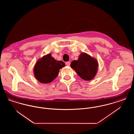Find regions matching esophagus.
Returning a JSON list of instances; mask_svg holds the SVG:
<instances>
[{
	"label": "esophagus",
	"mask_w": 134,
	"mask_h": 134,
	"mask_svg": "<svg viewBox=\"0 0 134 134\" xmlns=\"http://www.w3.org/2000/svg\"><path fill=\"white\" fill-rule=\"evenodd\" d=\"M66 64L67 66H70V62H66Z\"/></svg>",
	"instance_id": "1"
}]
</instances>
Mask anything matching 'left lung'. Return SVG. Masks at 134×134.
Instances as JSON below:
<instances>
[{
    "label": "left lung",
    "mask_w": 134,
    "mask_h": 134,
    "mask_svg": "<svg viewBox=\"0 0 134 134\" xmlns=\"http://www.w3.org/2000/svg\"><path fill=\"white\" fill-rule=\"evenodd\" d=\"M70 66L82 79L89 81L96 76L98 64L96 59L82 53L77 60L71 62Z\"/></svg>",
    "instance_id": "1"
}]
</instances>
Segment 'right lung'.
Segmentation results:
<instances>
[{
	"mask_svg": "<svg viewBox=\"0 0 134 134\" xmlns=\"http://www.w3.org/2000/svg\"><path fill=\"white\" fill-rule=\"evenodd\" d=\"M65 66L63 61H56L49 54L38 59L35 64L34 76L41 83H50L57 77L59 70Z\"/></svg>",
	"mask_w": 134,
	"mask_h": 134,
	"instance_id": "right-lung-1",
	"label": "right lung"
}]
</instances>
